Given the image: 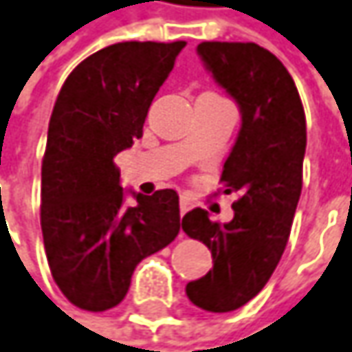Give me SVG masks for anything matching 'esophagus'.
<instances>
[{
	"label": "esophagus",
	"mask_w": 352,
	"mask_h": 352,
	"mask_svg": "<svg viewBox=\"0 0 352 352\" xmlns=\"http://www.w3.org/2000/svg\"><path fill=\"white\" fill-rule=\"evenodd\" d=\"M190 208H192V202H190L188 198H180V214H182V216H184Z\"/></svg>",
	"instance_id": "obj_1"
}]
</instances>
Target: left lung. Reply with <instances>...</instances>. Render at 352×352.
<instances>
[{"label": "left lung", "mask_w": 352, "mask_h": 352, "mask_svg": "<svg viewBox=\"0 0 352 352\" xmlns=\"http://www.w3.org/2000/svg\"><path fill=\"white\" fill-rule=\"evenodd\" d=\"M198 53L241 111L220 178L223 192L239 198L230 223L212 221L202 208L184 216L182 230L214 257V267L190 281L186 295L204 311L228 313L265 287L285 252L303 188L307 124L289 71L267 49L204 41Z\"/></svg>", "instance_id": "obj_1"}]
</instances>
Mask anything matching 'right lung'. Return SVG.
Here are the masks:
<instances>
[{
	"label": "right lung",
	"mask_w": 352,
	"mask_h": 352,
	"mask_svg": "<svg viewBox=\"0 0 352 352\" xmlns=\"http://www.w3.org/2000/svg\"><path fill=\"white\" fill-rule=\"evenodd\" d=\"M186 41H124L80 61L63 82L41 164V232L51 275L75 307H116L134 267L180 232L174 190L124 206L115 156L142 136L152 98Z\"/></svg>",
	"instance_id": "obj_1"
}]
</instances>
